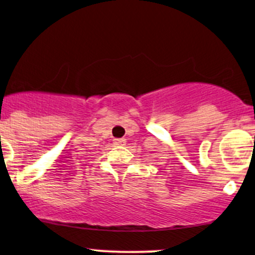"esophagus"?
<instances>
[{
	"label": "esophagus",
	"instance_id": "1",
	"mask_svg": "<svg viewBox=\"0 0 255 255\" xmlns=\"http://www.w3.org/2000/svg\"><path fill=\"white\" fill-rule=\"evenodd\" d=\"M114 144L116 145V146H122V145H126V139L123 138L114 139Z\"/></svg>",
	"mask_w": 255,
	"mask_h": 255
}]
</instances>
